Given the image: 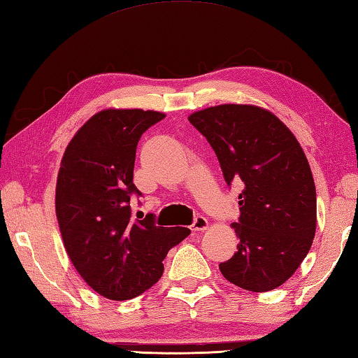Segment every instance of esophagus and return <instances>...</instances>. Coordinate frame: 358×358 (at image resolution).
Segmentation results:
<instances>
[{
	"instance_id": "esophagus-1",
	"label": "esophagus",
	"mask_w": 358,
	"mask_h": 358,
	"mask_svg": "<svg viewBox=\"0 0 358 358\" xmlns=\"http://www.w3.org/2000/svg\"><path fill=\"white\" fill-rule=\"evenodd\" d=\"M192 227H193V231H206V229L208 227V221H207V218L202 217V215H198V217L194 218Z\"/></svg>"
}]
</instances>
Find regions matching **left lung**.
Returning <instances> with one entry per match:
<instances>
[{"label": "left lung", "instance_id": "8db88e82", "mask_svg": "<svg viewBox=\"0 0 358 358\" xmlns=\"http://www.w3.org/2000/svg\"><path fill=\"white\" fill-rule=\"evenodd\" d=\"M217 154L227 185L243 182L235 252L224 278L263 293L292 278L316 231V190L299 141L273 112L251 104L207 107L188 117Z\"/></svg>", "mask_w": 358, "mask_h": 358}]
</instances>
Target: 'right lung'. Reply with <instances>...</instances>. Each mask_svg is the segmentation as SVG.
<instances>
[{"instance_id": "right-lung-1", "label": "right lung", "mask_w": 358, "mask_h": 358, "mask_svg": "<svg viewBox=\"0 0 358 358\" xmlns=\"http://www.w3.org/2000/svg\"><path fill=\"white\" fill-rule=\"evenodd\" d=\"M165 113L104 109L74 134L60 162L56 217L65 251L87 285L107 299L126 301L162 278L164 259L190 235L156 226L152 215L132 220L137 143Z\"/></svg>"}]
</instances>
